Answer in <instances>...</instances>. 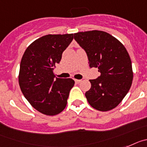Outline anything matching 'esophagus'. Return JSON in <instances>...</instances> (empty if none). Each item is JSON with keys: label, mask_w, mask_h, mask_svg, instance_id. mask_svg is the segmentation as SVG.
<instances>
[{"label": "esophagus", "mask_w": 147, "mask_h": 147, "mask_svg": "<svg viewBox=\"0 0 147 147\" xmlns=\"http://www.w3.org/2000/svg\"><path fill=\"white\" fill-rule=\"evenodd\" d=\"M81 80H78V79H75V82L76 83V84H79V83L81 82Z\"/></svg>", "instance_id": "obj_1"}]
</instances>
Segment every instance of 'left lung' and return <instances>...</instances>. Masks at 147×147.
Returning a JSON list of instances; mask_svg holds the SVG:
<instances>
[{
	"mask_svg": "<svg viewBox=\"0 0 147 147\" xmlns=\"http://www.w3.org/2000/svg\"><path fill=\"white\" fill-rule=\"evenodd\" d=\"M74 38L86 51L90 68L100 76L89 80L91 88L85 96L92 107L107 112L115 108L129 90L133 79L132 62L123 43L109 33L99 30L79 32Z\"/></svg>",
	"mask_w": 147,
	"mask_h": 147,
	"instance_id": "obj_1",
	"label": "left lung"
}]
</instances>
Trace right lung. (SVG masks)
<instances>
[{
    "instance_id": "add662e5",
    "label": "right lung",
    "mask_w": 147,
    "mask_h": 147,
    "mask_svg": "<svg viewBox=\"0 0 147 147\" xmlns=\"http://www.w3.org/2000/svg\"><path fill=\"white\" fill-rule=\"evenodd\" d=\"M72 40L73 34L44 35L23 55L18 75L20 90L32 107L46 115H56L65 109L75 84L72 78L55 79L53 72Z\"/></svg>"
}]
</instances>
